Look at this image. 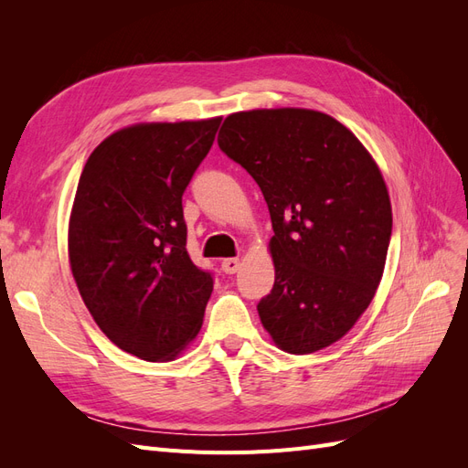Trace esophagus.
Here are the masks:
<instances>
[{
    "label": "esophagus",
    "mask_w": 468,
    "mask_h": 468,
    "mask_svg": "<svg viewBox=\"0 0 468 468\" xmlns=\"http://www.w3.org/2000/svg\"><path fill=\"white\" fill-rule=\"evenodd\" d=\"M220 267H222V271H224V273L232 275V273H236L238 269H239V260H238V258H229V260H222Z\"/></svg>",
    "instance_id": "esophagus-1"
}]
</instances>
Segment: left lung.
Returning <instances> with one entry per match:
<instances>
[{
  "label": "left lung",
  "instance_id": "left-lung-1",
  "mask_svg": "<svg viewBox=\"0 0 468 468\" xmlns=\"http://www.w3.org/2000/svg\"><path fill=\"white\" fill-rule=\"evenodd\" d=\"M218 146L256 179L271 215L273 289L263 328L294 356L342 339L385 271L392 208L380 169L357 136L313 109L229 115Z\"/></svg>",
  "mask_w": 468,
  "mask_h": 468
}]
</instances>
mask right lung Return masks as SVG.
Returning a JSON list of instances; mask_svg holds the SVG:
<instances>
[{
  "label": "right lung",
  "mask_w": 468,
  "mask_h": 468,
  "mask_svg": "<svg viewBox=\"0 0 468 468\" xmlns=\"http://www.w3.org/2000/svg\"><path fill=\"white\" fill-rule=\"evenodd\" d=\"M222 117L112 133L83 167L68 256L83 303L112 344L172 361L199 334L212 275L187 253L181 197Z\"/></svg>",
  "instance_id": "right-lung-1"
}]
</instances>
